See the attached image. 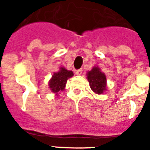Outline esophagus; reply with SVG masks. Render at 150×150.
Masks as SVG:
<instances>
[{
  "mask_svg": "<svg viewBox=\"0 0 150 150\" xmlns=\"http://www.w3.org/2000/svg\"><path fill=\"white\" fill-rule=\"evenodd\" d=\"M75 73L77 75H81L82 73V69H79V70H75Z\"/></svg>",
  "mask_w": 150,
  "mask_h": 150,
  "instance_id": "1",
  "label": "esophagus"
}]
</instances>
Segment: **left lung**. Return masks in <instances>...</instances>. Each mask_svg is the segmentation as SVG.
<instances>
[{"mask_svg": "<svg viewBox=\"0 0 150 150\" xmlns=\"http://www.w3.org/2000/svg\"><path fill=\"white\" fill-rule=\"evenodd\" d=\"M87 79L92 90L97 94H102L107 89V78L98 67H93L87 72Z\"/></svg>", "mask_w": 150, "mask_h": 150, "instance_id": "obj_1", "label": "left lung"}]
</instances>
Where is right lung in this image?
I'll use <instances>...</instances> for the list:
<instances>
[{
	"label": "right lung",
	"instance_id": "right-lung-1",
	"mask_svg": "<svg viewBox=\"0 0 150 150\" xmlns=\"http://www.w3.org/2000/svg\"><path fill=\"white\" fill-rule=\"evenodd\" d=\"M74 74L71 71H68L61 67L57 72H54L49 81V88L54 93L57 95L59 92L64 89L68 79L72 77Z\"/></svg>",
	"mask_w": 150,
	"mask_h": 150
}]
</instances>
